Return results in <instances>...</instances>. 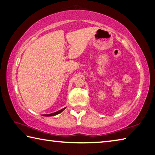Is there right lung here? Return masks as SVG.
I'll return each instance as SVG.
<instances>
[{
  "label": "right lung",
  "mask_w": 155,
  "mask_h": 155,
  "mask_svg": "<svg viewBox=\"0 0 155 155\" xmlns=\"http://www.w3.org/2000/svg\"><path fill=\"white\" fill-rule=\"evenodd\" d=\"M65 108L66 107H64V108H63V109H62V110H58V111H57V112H54V113H51V114H43V116H55V115H57V114H60V113H61L62 111H63Z\"/></svg>",
  "instance_id": "add662e5"
}]
</instances>
